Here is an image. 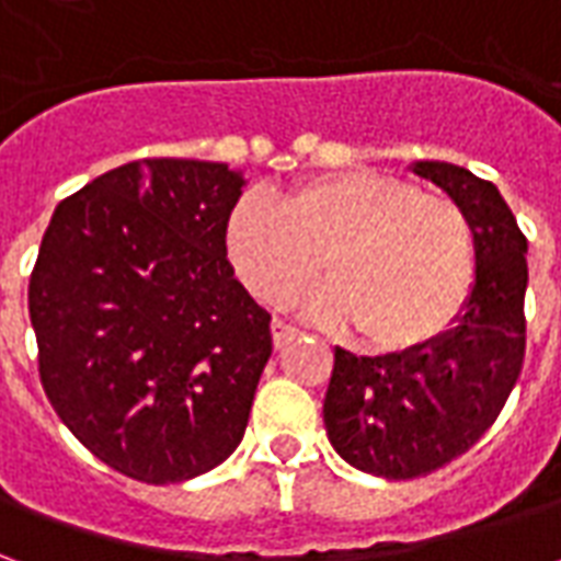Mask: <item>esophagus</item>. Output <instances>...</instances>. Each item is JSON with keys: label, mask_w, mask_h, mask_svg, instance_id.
Returning <instances> with one entry per match:
<instances>
[{"label": "esophagus", "mask_w": 561, "mask_h": 561, "mask_svg": "<svg viewBox=\"0 0 561 561\" xmlns=\"http://www.w3.org/2000/svg\"><path fill=\"white\" fill-rule=\"evenodd\" d=\"M297 336H300V330H297V328L285 324V321H273V345H276V348H285V345H291Z\"/></svg>", "instance_id": "obj_1"}]
</instances>
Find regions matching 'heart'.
Listing matches in <instances>:
<instances>
[{
  "mask_svg": "<svg viewBox=\"0 0 561 561\" xmlns=\"http://www.w3.org/2000/svg\"><path fill=\"white\" fill-rule=\"evenodd\" d=\"M228 255L261 304L285 306L324 270L330 288L309 312L357 328L369 352L414 354L454 328L478 276V240L450 197L378 171H342L294 185L279 207L233 204Z\"/></svg>",
  "mask_w": 561,
  "mask_h": 561,
  "instance_id": "b5f03b06",
  "label": "heart"
}]
</instances>
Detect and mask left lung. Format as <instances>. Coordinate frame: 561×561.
Here are the masks:
<instances>
[{
	"mask_svg": "<svg viewBox=\"0 0 561 561\" xmlns=\"http://www.w3.org/2000/svg\"><path fill=\"white\" fill-rule=\"evenodd\" d=\"M466 209L478 240V276L462 316L414 354L333 352L324 426L354 469L390 481L433 474L495 423L526 354V237L490 180L447 161H417Z\"/></svg>",
	"mask_w": 561,
	"mask_h": 561,
	"instance_id": "obj_1",
	"label": "left lung"
}]
</instances>
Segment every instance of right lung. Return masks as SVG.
I'll use <instances>...</instances> for the list:
<instances>
[{
    "label": "right lung",
    "instance_id": "1",
    "mask_svg": "<svg viewBox=\"0 0 561 561\" xmlns=\"http://www.w3.org/2000/svg\"><path fill=\"white\" fill-rule=\"evenodd\" d=\"M243 173L140 159L56 207L30 276L44 393L119 474L180 483L240 445L273 352L225 228Z\"/></svg>",
    "mask_w": 561,
    "mask_h": 561
}]
</instances>
